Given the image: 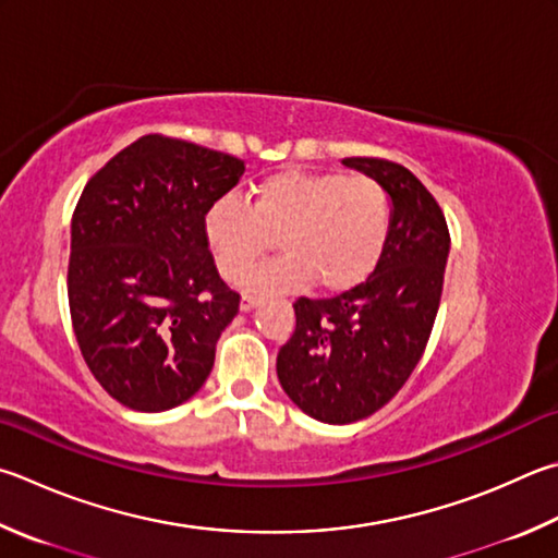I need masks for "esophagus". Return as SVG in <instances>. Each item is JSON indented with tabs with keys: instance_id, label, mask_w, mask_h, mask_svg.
<instances>
[{
	"instance_id": "34e87169",
	"label": "esophagus",
	"mask_w": 558,
	"mask_h": 558,
	"mask_svg": "<svg viewBox=\"0 0 558 558\" xmlns=\"http://www.w3.org/2000/svg\"><path fill=\"white\" fill-rule=\"evenodd\" d=\"M260 302V298H256V295H244L241 298V312H248V310H253Z\"/></svg>"
}]
</instances>
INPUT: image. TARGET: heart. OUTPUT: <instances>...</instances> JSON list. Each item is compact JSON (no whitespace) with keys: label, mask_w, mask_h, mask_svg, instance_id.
Returning <instances> with one entry per match:
<instances>
[{"label":"heart","mask_w":558,"mask_h":558,"mask_svg":"<svg viewBox=\"0 0 558 558\" xmlns=\"http://www.w3.org/2000/svg\"><path fill=\"white\" fill-rule=\"evenodd\" d=\"M390 195L376 178L286 170L260 180L248 205L225 197L205 215V236L227 280H241L278 239L282 256L251 278L253 288L347 292L366 282L388 246Z\"/></svg>","instance_id":"b5f03b06"}]
</instances>
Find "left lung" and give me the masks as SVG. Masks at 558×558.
Returning a JSON list of instances; mask_svg holds the SVG:
<instances>
[{
    "mask_svg": "<svg viewBox=\"0 0 558 558\" xmlns=\"http://www.w3.org/2000/svg\"><path fill=\"white\" fill-rule=\"evenodd\" d=\"M343 166L388 190V246L359 288L298 298L295 331L278 351L282 390L327 424L368 417L408 383L437 319L451 244L439 202L408 168L385 158H343Z\"/></svg>",
    "mask_w": 558,
    "mask_h": 558,
    "instance_id": "1",
    "label": "left lung"
}]
</instances>
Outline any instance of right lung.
<instances>
[{"label":"right lung","instance_id":"1","mask_svg":"<svg viewBox=\"0 0 558 558\" xmlns=\"http://www.w3.org/2000/svg\"><path fill=\"white\" fill-rule=\"evenodd\" d=\"M244 160L163 134L141 136L87 180L73 211L70 319L95 380L129 410L195 395L241 295L219 278L207 209Z\"/></svg>","mask_w":558,"mask_h":558}]
</instances>
